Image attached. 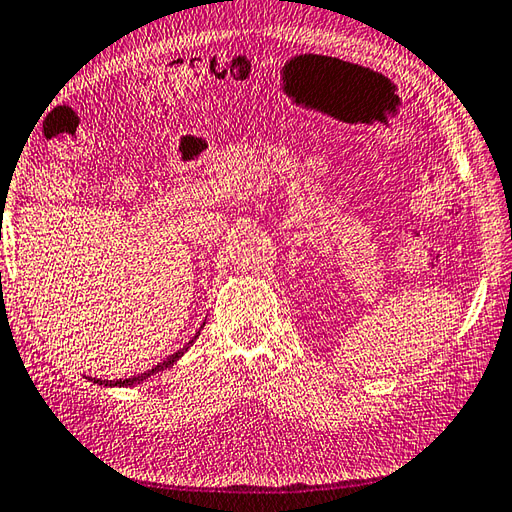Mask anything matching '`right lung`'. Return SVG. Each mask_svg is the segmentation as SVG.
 Returning <instances> with one entry per match:
<instances>
[{"mask_svg":"<svg viewBox=\"0 0 512 512\" xmlns=\"http://www.w3.org/2000/svg\"><path fill=\"white\" fill-rule=\"evenodd\" d=\"M204 324H206V322H204ZM197 337H199V333H195V337L190 339V342H188L184 348H179L177 353H173V355H170L168 359H164L162 364H157L155 368L146 370V373H142V375H135V377H128V379H117V382H108V379H95V377H90V382H93V384H99V386H110V388H113V386H119V388H122V386H135V384H142V382H146V379H148L150 375H157V373H162V370H166V368L173 366V364L177 362V359L182 357L190 346H193V342H195Z\"/></svg>","mask_w":512,"mask_h":512,"instance_id":"right-lung-1","label":"right lung"}]
</instances>
